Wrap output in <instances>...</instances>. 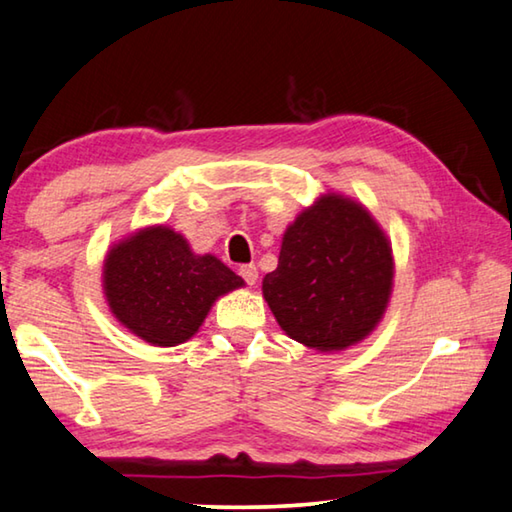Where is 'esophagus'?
Wrapping results in <instances>:
<instances>
[{
	"label": "esophagus",
	"instance_id": "obj_1",
	"mask_svg": "<svg viewBox=\"0 0 512 512\" xmlns=\"http://www.w3.org/2000/svg\"><path fill=\"white\" fill-rule=\"evenodd\" d=\"M238 272H240L242 279H245V281L249 283V286H254V283L258 281V270H256V265H254V263L240 265V267H238Z\"/></svg>",
	"mask_w": 512,
	"mask_h": 512
}]
</instances>
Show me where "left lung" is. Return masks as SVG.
Returning <instances> with one entry per match:
<instances>
[{"label": "left lung", "mask_w": 512, "mask_h": 512, "mask_svg": "<svg viewBox=\"0 0 512 512\" xmlns=\"http://www.w3.org/2000/svg\"><path fill=\"white\" fill-rule=\"evenodd\" d=\"M392 249L356 201L326 195L283 236L279 265L263 279L276 322L301 345L333 351L356 345L388 306Z\"/></svg>", "instance_id": "left-lung-1"}]
</instances>
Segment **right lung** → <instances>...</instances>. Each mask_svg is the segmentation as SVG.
Listing matches in <instances>:
<instances>
[{"label": "right lung", "mask_w": 512, "mask_h": 512, "mask_svg": "<svg viewBox=\"0 0 512 512\" xmlns=\"http://www.w3.org/2000/svg\"><path fill=\"white\" fill-rule=\"evenodd\" d=\"M215 256H195L181 233L154 226L108 251L104 290L113 315L156 347L197 333L213 301L242 286Z\"/></svg>", "instance_id": "add662e5"}]
</instances>
